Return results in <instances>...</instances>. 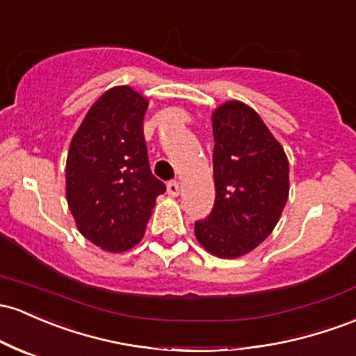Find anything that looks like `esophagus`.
Listing matches in <instances>:
<instances>
[{
	"label": "esophagus",
	"mask_w": 356,
	"mask_h": 356,
	"mask_svg": "<svg viewBox=\"0 0 356 356\" xmlns=\"http://www.w3.org/2000/svg\"><path fill=\"white\" fill-rule=\"evenodd\" d=\"M179 191H181V186H179L177 181H170L169 184H167V193H169V196H179Z\"/></svg>",
	"instance_id": "esophagus-1"
}]
</instances>
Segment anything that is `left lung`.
<instances>
[{
	"mask_svg": "<svg viewBox=\"0 0 356 356\" xmlns=\"http://www.w3.org/2000/svg\"><path fill=\"white\" fill-rule=\"evenodd\" d=\"M216 201L194 233L211 255L236 259L275 228L289 197V162L259 113L226 101L213 116Z\"/></svg>",
	"mask_w": 356,
	"mask_h": 356,
	"instance_id": "1",
	"label": "left lung"
}]
</instances>
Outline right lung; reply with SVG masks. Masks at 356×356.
Masks as SVG:
<instances>
[{
  "instance_id": "add662e5",
  "label": "right lung",
  "mask_w": 356,
  "mask_h": 356,
  "mask_svg": "<svg viewBox=\"0 0 356 356\" xmlns=\"http://www.w3.org/2000/svg\"><path fill=\"white\" fill-rule=\"evenodd\" d=\"M148 101L130 86L104 92L72 136L65 196L77 229L96 247L120 253L143 238L165 184L152 174L143 138Z\"/></svg>"
}]
</instances>
